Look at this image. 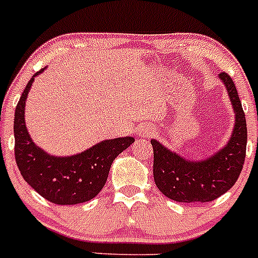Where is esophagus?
I'll return each mask as SVG.
<instances>
[{"instance_id": "esophagus-1", "label": "esophagus", "mask_w": 258, "mask_h": 258, "mask_svg": "<svg viewBox=\"0 0 258 258\" xmlns=\"http://www.w3.org/2000/svg\"><path fill=\"white\" fill-rule=\"evenodd\" d=\"M137 134H138V136L152 134V131H151V129H147V127H145V126H140V127H138V132H137Z\"/></svg>"}]
</instances>
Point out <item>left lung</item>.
Wrapping results in <instances>:
<instances>
[{
    "label": "left lung",
    "mask_w": 258,
    "mask_h": 258,
    "mask_svg": "<svg viewBox=\"0 0 258 258\" xmlns=\"http://www.w3.org/2000/svg\"><path fill=\"white\" fill-rule=\"evenodd\" d=\"M220 79L226 86L235 112L234 131L225 147L206 160L190 161L151 140L155 183L174 202L207 203L217 199L235 184L243 169L247 150L245 113L231 77L221 72Z\"/></svg>",
    "instance_id": "obj_1"
}]
</instances>
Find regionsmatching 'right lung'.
Instances as JSON below:
<instances>
[{
  "label": "right lung",
  "mask_w": 258,
  "mask_h": 258,
  "mask_svg": "<svg viewBox=\"0 0 258 258\" xmlns=\"http://www.w3.org/2000/svg\"><path fill=\"white\" fill-rule=\"evenodd\" d=\"M42 71L29 80L15 108V161L27 183L49 202L59 206L89 202L103 188L113 160L134 142V138L122 137L102 141L74 156L56 157L42 151L31 140L24 121L29 89Z\"/></svg>",
  "instance_id": "1"
}]
</instances>
